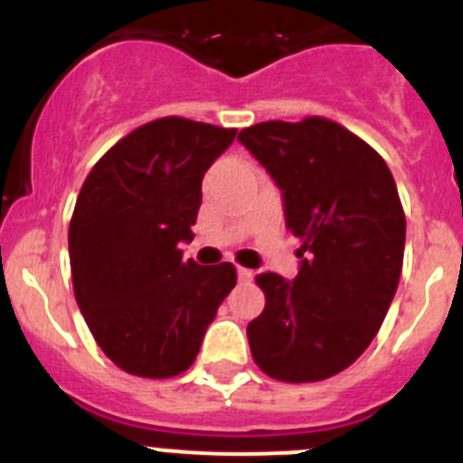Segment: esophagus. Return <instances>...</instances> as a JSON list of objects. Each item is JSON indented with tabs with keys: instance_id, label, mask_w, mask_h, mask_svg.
Returning a JSON list of instances; mask_svg holds the SVG:
<instances>
[{
	"instance_id": "1",
	"label": "esophagus",
	"mask_w": 463,
	"mask_h": 463,
	"mask_svg": "<svg viewBox=\"0 0 463 463\" xmlns=\"http://www.w3.org/2000/svg\"><path fill=\"white\" fill-rule=\"evenodd\" d=\"M236 273H239V280L241 282H250L252 280V271H250V269L239 267V269H236Z\"/></svg>"
}]
</instances>
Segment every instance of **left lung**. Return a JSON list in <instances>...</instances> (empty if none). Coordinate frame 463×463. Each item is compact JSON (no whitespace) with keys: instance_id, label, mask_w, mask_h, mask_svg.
<instances>
[{"instance_id":"obj_1","label":"left lung","mask_w":463,"mask_h":463,"mask_svg":"<svg viewBox=\"0 0 463 463\" xmlns=\"http://www.w3.org/2000/svg\"><path fill=\"white\" fill-rule=\"evenodd\" d=\"M239 141L273 178L301 241L297 278H255L267 306L248 325L252 359L282 383L331 378L369 347L399 285L406 215L392 171L326 118L260 122Z\"/></svg>"}]
</instances>
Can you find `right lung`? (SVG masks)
Segmentation results:
<instances>
[{"label": "right lung", "mask_w": 463, "mask_h": 463, "mask_svg": "<svg viewBox=\"0 0 463 463\" xmlns=\"http://www.w3.org/2000/svg\"><path fill=\"white\" fill-rule=\"evenodd\" d=\"M236 129L162 118L92 166L69 224L73 294L97 345L122 371L171 378L192 366L236 285L222 261L183 260L194 239L203 174Z\"/></svg>", "instance_id": "right-lung-1"}]
</instances>
